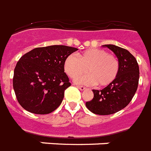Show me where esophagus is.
Segmentation results:
<instances>
[{"label":"esophagus","instance_id":"1","mask_svg":"<svg viewBox=\"0 0 151 151\" xmlns=\"http://www.w3.org/2000/svg\"><path fill=\"white\" fill-rule=\"evenodd\" d=\"M77 88H79L81 91H84V90L85 89V88L84 87V86H79V85H78V86H77Z\"/></svg>","mask_w":151,"mask_h":151}]
</instances>
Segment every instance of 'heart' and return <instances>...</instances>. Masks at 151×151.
Instances as JSON below:
<instances>
[{
    "label": "heart",
    "mask_w": 151,
    "mask_h": 151,
    "mask_svg": "<svg viewBox=\"0 0 151 151\" xmlns=\"http://www.w3.org/2000/svg\"><path fill=\"white\" fill-rule=\"evenodd\" d=\"M64 70L70 78H78L86 72L89 75L76 79L80 84L106 87L112 84L119 73V63L114 55L99 48L84 51L76 58L70 55L64 61Z\"/></svg>",
    "instance_id": "heart-1"
}]
</instances>
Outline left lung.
Returning <instances> with one entry per match:
<instances>
[{"mask_svg": "<svg viewBox=\"0 0 151 151\" xmlns=\"http://www.w3.org/2000/svg\"><path fill=\"white\" fill-rule=\"evenodd\" d=\"M103 47L114 53L119 63V73L112 84L100 91L92 90L94 97L85 105L95 114L109 115L124 109L131 102L138 88L139 69L136 58L126 49L114 45Z\"/></svg>", "mask_w": 151, "mask_h": 151, "instance_id": "8db88e82", "label": "left lung"}]
</instances>
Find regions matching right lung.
Wrapping results in <instances>:
<instances>
[{"label":"right lung","mask_w":151,"mask_h":151,"mask_svg":"<svg viewBox=\"0 0 151 151\" xmlns=\"http://www.w3.org/2000/svg\"><path fill=\"white\" fill-rule=\"evenodd\" d=\"M78 48L66 45L36 48L19 59L14 70L13 88L22 108L47 114L59 107L70 86L64 61Z\"/></svg>","instance_id":"1"}]
</instances>
